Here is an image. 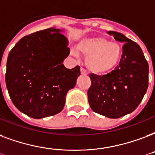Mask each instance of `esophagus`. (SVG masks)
Masks as SVG:
<instances>
[{
	"label": "esophagus",
	"mask_w": 155,
	"mask_h": 155,
	"mask_svg": "<svg viewBox=\"0 0 155 155\" xmlns=\"http://www.w3.org/2000/svg\"><path fill=\"white\" fill-rule=\"evenodd\" d=\"M80 73H81L82 75H87V74H88L87 71H86V70L84 69V68H83V67L80 68Z\"/></svg>",
	"instance_id": "1"
}]
</instances>
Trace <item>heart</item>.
<instances>
[{"instance_id": "obj_1", "label": "heart", "mask_w": 155, "mask_h": 155, "mask_svg": "<svg viewBox=\"0 0 155 155\" xmlns=\"http://www.w3.org/2000/svg\"><path fill=\"white\" fill-rule=\"evenodd\" d=\"M77 50L86 57L85 64L88 71L96 74H101L113 69L122 55V48L120 44L110 41L103 36L83 40L78 44ZM73 54L75 53L73 51Z\"/></svg>"}]
</instances>
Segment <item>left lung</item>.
<instances>
[{"instance_id":"1","label":"left lung","mask_w":155,"mask_h":155,"mask_svg":"<svg viewBox=\"0 0 155 155\" xmlns=\"http://www.w3.org/2000/svg\"><path fill=\"white\" fill-rule=\"evenodd\" d=\"M108 33L124 43L120 64L106 75L89 74L88 97L93 111L117 119L135 110L142 101L148 88L149 65L136 42L121 33Z\"/></svg>"}]
</instances>
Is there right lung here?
<instances>
[{
	"label": "right lung",
	"instance_id": "add662e5",
	"mask_svg": "<svg viewBox=\"0 0 155 155\" xmlns=\"http://www.w3.org/2000/svg\"><path fill=\"white\" fill-rule=\"evenodd\" d=\"M60 31L51 28L26 35L7 58L5 83L10 99L33 119L62 111L67 92L80 75L79 66L67 69L62 64L70 48Z\"/></svg>",
	"mask_w": 155,
	"mask_h": 155
}]
</instances>
